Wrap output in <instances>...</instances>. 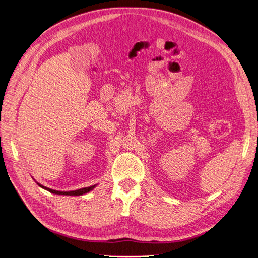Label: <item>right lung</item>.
Listing matches in <instances>:
<instances>
[{
	"label": "right lung",
	"instance_id": "right-lung-1",
	"mask_svg": "<svg viewBox=\"0 0 258 258\" xmlns=\"http://www.w3.org/2000/svg\"><path fill=\"white\" fill-rule=\"evenodd\" d=\"M37 184H38V183H37ZM38 186H40L42 188L46 189V190H48V191H50V192H52V194H55V195H64V196H81V195H85V194H87V192L91 191L92 189L95 187V185H94V186H90V187H86V188L78 189V190H74V191H66V192H64V191L53 190V189L47 188V187H45V186H43V185H40V184H38Z\"/></svg>",
	"mask_w": 258,
	"mask_h": 258
}]
</instances>
